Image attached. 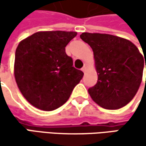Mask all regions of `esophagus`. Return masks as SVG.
<instances>
[{
    "mask_svg": "<svg viewBox=\"0 0 146 146\" xmlns=\"http://www.w3.org/2000/svg\"><path fill=\"white\" fill-rule=\"evenodd\" d=\"M81 70H82V71H83V72L84 73V72L86 71V67H84V68H82Z\"/></svg>",
    "mask_w": 146,
    "mask_h": 146,
    "instance_id": "1",
    "label": "esophagus"
}]
</instances>
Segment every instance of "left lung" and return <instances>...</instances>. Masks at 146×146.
Instances as JSON below:
<instances>
[{
	"label": "left lung",
	"mask_w": 146,
	"mask_h": 146,
	"mask_svg": "<svg viewBox=\"0 0 146 146\" xmlns=\"http://www.w3.org/2000/svg\"><path fill=\"white\" fill-rule=\"evenodd\" d=\"M80 38L94 52L98 80L88 90L92 100L109 110L126 106L141 84L145 56L131 41L118 36L83 33Z\"/></svg>",
	"instance_id": "left-lung-1"
}]
</instances>
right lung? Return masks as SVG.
<instances>
[{
	"mask_svg": "<svg viewBox=\"0 0 146 146\" xmlns=\"http://www.w3.org/2000/svg\"><path fill=\"white\" fill-rule=\"evenodd\" d=\"M76 32L40 31L23 40L15 53L14 76L32 106L53 111L67 102L84 73L73 67L65 47Z\"/></svg>",
	"mask_w": 146,
	"mask_h": 146,
	"instance_id": "obj_1",
	"label": "right lung"
}]
</instances>
